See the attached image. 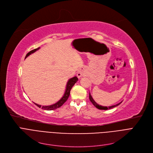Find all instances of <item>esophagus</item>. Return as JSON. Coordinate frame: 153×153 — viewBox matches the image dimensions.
I'll use <instances>...</instances> for the list:
<instances>
[{
    "instance_id": "obj_1",
    "label": "esophagus",
    "mask_w": 153,
    "mask_h": 153,
    "mask_svg": "<svg viewBox=\"0 0 153 153\" xmlns=\"http://www.w3.org/2000/svg\"><path fill=\"white\" fill-rule=\"evenodd\" d=\"M85 69H81L78 71L77 72V76L78 78H81L82 77H84L85 76Z\"/></svg>"
}]
</instances>
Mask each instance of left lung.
Wrapping results in <instances>:
<instances>
[{"label":"left lung","mask_w":153,"mask_h":153,"mask_svg":"<svg viewBox=\"0 0 153 153\" xmlns=\"http://www.w3.org/2000/svg\"><path fill=\"white\" fill-rule=\"evenodd\" d=\"M89 99H90L91 102L92 103L93 105H94L96 108H97L98 109H100V110H108V109H111V108H114V107H115L119 105L122 102H121L118 103V104H116V105H112V106H110V107H103V106L99 105V104H97V103H96V102L94 101V100L93 99V98L92 97V96H91V95L90 93H89Z\"/></svg>","instance_id":"left-lung-1"}]
</instances>
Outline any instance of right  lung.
Here are the masks:
<instances>
[{"label": "right lung", "instance_id": "obj_1", "mask_svg": "<svg viewBox=\"0 0 153 153\" xmlns=\"http://www.w3.org/2000/svg\"><path fill=\"white\" fill-rule=\"evenodd\" d=\"M39 49V48H36V49H34L33 50L30 51L29 53H28L27 54V55L25 56V58H27L30 54L33 53L34 52H35L36 51L38 50ZM77 81H78V78L76 76L72 77V78H71V79H70L69 80L68 83H67V85H66V91H65V92H64V94L63 95V97L58 102H56V103L53 104V105H48V106H42V105H38V104H36L35 103H34L35 104L36 106H38L39 108H42V109L46 110H53L56 109V108H59L60 107H61L63 105L64 103H65L67 101V100H68V99L69 97V96L70 95V92H71V90L72 89V87H73V85L75 84V83Z\"/></svg>", "mask_w": 153, "mask_h": 153}]
</instances>
